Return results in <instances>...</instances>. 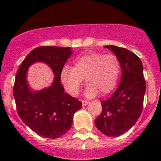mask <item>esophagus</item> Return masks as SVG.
I'll return each mask as SVG.
<instances>
[{"mask_svg":"<svg viewBox=\"0 0 161 161\" xmlns=\"http://www.w3.org/2000/svg\"><path fill=\"white\" fill-rule=\"evenodd\" d=\"M82 106H86V105L88 104L89 101H87V100H82Z\"/></svg>","mask_w":161,"mask_h":161,"instance_id":"34e87169","label":"esophagus"}]
</instances>
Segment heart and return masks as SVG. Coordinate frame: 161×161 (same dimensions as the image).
Instances as JSON below:
<instances>
[{"mask_svg": "<svg viewBox=\"0 0 161 161\" xmlns=\"http://www.w3.org/2000/svg\"><path fill=\"white\" fill-rule=\"evenodd\" d=\"M121 62L114 53L90 51L78 57L73 68L64 66L61 71V80L67 92L78 95L82 79L88 86L86 95L94 97L110 93L117 86L121 74Z\"/></svg>", "mask_w": 161, "mask_h": 161, "instance_id": "b5f03b06", "label": "heart"}]
</instances>
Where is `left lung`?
<instances>
[{"label": "left lung", "instance_id": "8db88e82", "mask_svg": "<svg viewBox=\"0 0 161 161\" xmlns=\"http://www.w3.org/2000/svg\"><path fill=\"white\" fill-rule=\"evenodd\" d=\"M118 56L122 69L119 86L108 100L101 102L102 112L95 120L97 129L105 136L116 137L131 129L142 114L146 80L141 60L130 50L108 45Z\"/></svg>", "mask_w": 161, "mask_h": 161}]
</instances>
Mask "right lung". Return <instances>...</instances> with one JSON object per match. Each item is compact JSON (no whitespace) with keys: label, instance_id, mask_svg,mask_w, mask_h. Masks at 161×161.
Segmentation results:
<instances>
[{"label":"right lung","instance_id":"obj_1","mask_svg":"<svg viewBox=\"0 0 161 161\" xmlns=\"http://www.w3.org/2000/svg\"><path fill=\"white\" fill-rule=\"evenodd\" d=\"M70 47L41 46L27 55L15 75L13 95L16 109L22 121L36 134L57 139L70 129L73 116L82 108V102L64 92L61 71L71 55ZM47 64L55 78L52 86L42 91L32 92L26 82L27 69L32 64Z\"/></svg>","mask_w":161,"mask_h":161}]
</instances>
